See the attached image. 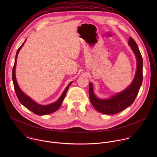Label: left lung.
Wrapping results in <instances>:
<instances>
[{
    "instance_id": "1",
    "label": "left lung",
    "mask_w": 157,
    "mask_h": 157,
    "mask_svg": "<svg viewBox=\"0 0 157 157\" xmlns=\"http://www.w3.org/2000/svg\"><path fill=\"white\" fill-rule=\"evenodd\" d=\"M128 43L135 54L137 61V68L135 78L131 84L125 90L109 99H100L93 92L92 83H89V96L94 107L99 113L113 115L124 110L135 101L143 81V59L137 43L130 36Z\"/></svg>"
}]
</instances>
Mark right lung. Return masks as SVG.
Here are the masks:
<instances>
[{
	"label": "right lung",
	"instance_id": "1",
	"mask_svg": "<svg viewBox=\"0 0 157 157\" xmlns=\"http://www.w3.org/2000/svg\"><path fill=\"white\" fill-rule=\"evenodd\" d=\"M25 41H26V40H25V41L23 43V44H21V45L19 47V48L17 51L16 55H15V63H14V65H13V69H12V80H13L14 89H15V91L17 97L18 99L19 100L20 102L22 105H24L26 108H27L29 110L33 112L34 114H35L36 115L43 116V115H47V114L53 113H54V112H55L56 110H57L59 109V107L61 106V104H62V102H63V100L65 98L67 91H68L69 87L70 86V85L71 84L73 81L70 82V84L68 85V86L66 87V88L65 89V90L63 93L60 98L56 102H54L53 104H49V105H40V104H37L36 102H35V101H33L29 96H26L23 92L21 91V89L18 87L16 77H15V68H16L17 55H18L20 50L22 47V46L24 45V44L25 42Z\"/></svg>",
	"mask_w": 157,
	"mask_h": 157
}]
</instances>
